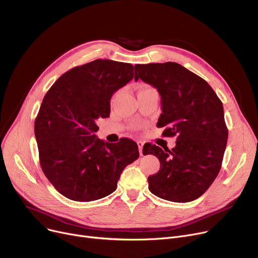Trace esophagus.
<instances>
[{
	"instance_id": "34e87169",
	"label": "esophagus",
	"mask_w": 258,
	"mask_h": 258,
	"mask_svg": "<svg viewBox=\"0 0 258 258\" xmlns=\"http://www.w3.org/2000/svg\"><path fill=\"white\" fill-rule=\"evenodd\" d=\"M137 144H138V148H139L140 156H143V153H142V150H143V142H142V141H138V142H137Z\"/></svg>"
}]
</instances>
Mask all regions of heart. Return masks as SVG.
I'll return each instance as SVG.
<instances>
[{
    "mask_svg": "<svg viewBox=\"0 0 258 258\" xmlns=\"http://www.w3.org/2000/svg\"><path fill=\"white\" fill-rule=\"evenodd\" d=\"M147 90H152V89H150V88H141L139 91H147Z\"/></svg>",
    "mask_w": 258,
    "mask_h": 258,
    "instance_id": "b5f03b06",
    "label": "heart"
}]
</instances>
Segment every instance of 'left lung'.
I'll return each instance as SVG.
<instances>
[{
    "instance_id": "left-lung-1",
    "label": "left lung",
    "mask_w": 258,
    "mask_h": 258,
    "mask_svg": "<svg viewBox=\"0 0 258 258\" xmlns=\"http://www.w3.org/2000/svg\"><path fill=\"white\" fill-rule=\"evenodd\" d=\"M157 89L162 114L157 126L163 136H177L172 150L150 144L143 155H155L160 170L148 177L155 196L170 202H190L204 194L220 172L228 130L223 103L212 88L177 62L135 66V80Z\"/></svg>"
}]
</instances>
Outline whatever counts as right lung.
Instances as JSON below:
<instances>
[{"label":"right lung","mask_w":258,"mask_h":258,"mask_svg":"<svg viewBox=\"0 0 258 258\" xmlns=\"http://www.w3.org/2000/svg\"><path fill=\"white\" fill-rule=\"evenodd\" d=\"M133 77L131 63L96 59L62 74L45 95L34 122L39 162L63 197L90 202L111 195L139 158L133 140L108 143L95 135L96 120L110 116L113 94Z\"/></svg>","instance_id":"obj_1"}]
</instances>
